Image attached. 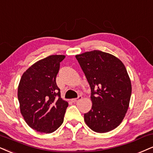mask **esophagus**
<instances>
[{
	"label": "esophagus",
	"instance_id": "1",
	"mask_svg": "<svg viewBox=\"0 0 153 153\" xmlns=\"http://www.w3.org/2000/svg\"><path fill=\"white\" fill-rule=\"evenodd\" d=\"M82 99V96H79L78 98H76V99H74L71 100V101H72V102H74V103L75 102H78V101H79Z\"/></svg>",
	"mask_w": 153,
	"mask_h": 153
}]
</instances>
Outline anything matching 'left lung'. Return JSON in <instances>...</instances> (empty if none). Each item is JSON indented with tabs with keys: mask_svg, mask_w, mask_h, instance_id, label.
I'll list each match as a JSON object with an SVG mask.
<instances>
[{
	"mask_svg": "<svg viewBox=\"0 0 153 153\" xmlns=\"http://www.w3.org/2000/svg\"><path fill=\"white\" fill-rule=\"evenodd\" d=\"M91 90V109L84 121L92 131L107 133L121 123L127 113L132 86L128 74L120 60L99 50L76 54Z\"/></svg>",
	"mask_w": 153,
	"mask_h": 153,
	"instance_id": "8db88e82",
	"label": "left lung"
}]
</instances>
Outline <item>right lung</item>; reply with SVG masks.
I'll list each match as a JSON object with an SVG mask.
<instances>
[{
    "instance_id": "obj_1",
    "label": "right lung",
    "mask_w": 153,
    "mask_h": 153,
    "mask_svg": "<svg viewBox=\"0 0 153 153\" xmlns=\"http://www.w3.org/2000/svg\"><path fill=\"white\" fill-rule=\"evenodd\" d=\"M65 55L39 60L23 73L18 88L20 113L31 128L40 133L55 131L64 121L68 103L60 95L56 76Z\"/></svg>"
}]
</instances>
